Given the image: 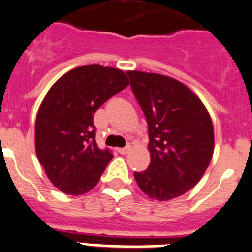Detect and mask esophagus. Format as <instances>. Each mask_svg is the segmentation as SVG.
Here are the masks:
<instances>
[{
    "mask_svg": "<svg viewBox=\"0 0 252 252\" xmlns=\"http://www.w3.org/2000/svg\"><path fill=\"white\" fill-rule=\"evenodd\" d=\"M130 149H131L130 145H126V147H124V148H119L118 152L121 153V154H128L129 150H130Z\"/></svg>",
    "mask_w": 252,
    "mask_h": 252,
    "instance_id": "34e87169",
    "label": "esophagus"
}]
</instances>
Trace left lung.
<instances>
[{"label": "left lung", "instance_id": "8db88e82", "mask_svg": "<svg viewBox=\"0 0 252 252\" xmlns=\"http://www.w3.org/2000/svg\"><path fill=\"white\" fill-rule=\"evenodd\" d=\"M148 123L150 164L134 173L143 192L165 201L199 183L214 152V128L201 100L170 77L128 70Z\"/></svg>", "mask_w": 252, "mask_h": 252}]
</instances>
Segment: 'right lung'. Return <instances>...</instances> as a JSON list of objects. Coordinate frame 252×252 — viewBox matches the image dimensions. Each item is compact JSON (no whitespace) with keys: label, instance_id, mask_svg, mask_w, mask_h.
Instances as JSON below:
<instances>
[{"label":"right lung","instance_id":"add662e5","mask_svg":"<svg viewBox=\"0 0 252 252\" xmlns=\"http://www.w3.org/2000/svg\"><path fill=\"white\" fill-rule=\"evenodd\" d=\"M129 84L121 69L92 64L74 68L56 82L36 119V153L48 179L68 195L93 189L112 160L95 142L94 113Z\"/></svg>","mask_w":252,"mask_h":252}]
</instances>
